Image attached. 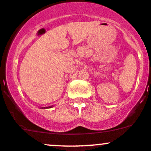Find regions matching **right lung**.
I'll return each instance as SVG.
<instances>
[{
	"instance_id": "obj_1",
	"label": "right lung",
	"mask_w": 151,
	"mask_h": 151,
	"mask_svg": "<svg viewBox=\"0 0 151 151\" xmlns=\"http://www.w3.org/2000/svg\"><path fill=\"white\" fill-rule=\"evenodd\" d=\"M53 106H47V107H43L42 109H50V108H52Z\"/></svg>"
}]
</instances>
